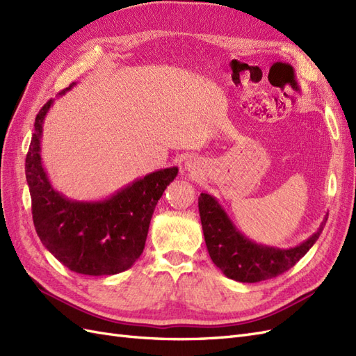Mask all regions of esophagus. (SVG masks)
I'll return each instance as SVG.
<instances>
[{
  "label": "esophagus",
  "mask_w": 356,
  "mask_h": 356,
  "mask_svg": "<svg viewBox=\"0 0 356 356\" xmlns=\"http://www.w3.org/2000/svg\"><path fill=\"white\" fill-rule=\"evenodd\" d=\"M186 170L191 175H197L202 172V161L197 157H188L184 163Z\"/></svg>",
  "instance_id": "esophagus-1"
}]
</instances>
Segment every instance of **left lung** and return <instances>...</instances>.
I'll return each mask as SVG.
<instances>
[{
  "label": "left lung",
  "mask_w": 356,
  "mask_h": 356,
  "mask_svg": "<svg viewBox=\"0 0 356 356\" xmlns=\"http://www.w3.org/2000/svg\"><path fill=\"white\" fill-rule=\"evenodd\" d=\"M199 213L204 243L213 264L233 281L248 284L267 281L289 270L319 239L328 218L325 213L319 229L305 242L284 250L248 239L236 229L218 200L207 191L199 196Z\"/></svg>",
  "instance_id": "obj_1"
}]
</instances>
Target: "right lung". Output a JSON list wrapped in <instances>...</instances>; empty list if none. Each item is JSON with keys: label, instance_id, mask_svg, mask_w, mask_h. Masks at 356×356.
<instances>
[{"label": "right lung", "instance_id": "right-lung-1", "mask_svg": "<svg viewBox=\"0 0 356 356\" xmlns=\"http://www.w3.org/2000/svg\"><path fill=\"white\" fill-rule=\"evenodd\" d=\"M51 105L53 99L35 117L25 161L38 238L58 261L75 273L104 276L124 272L143 254L156 204L178 175V168L154 170L102 200L68 199L51 186L41 160L42 123Z\"/></svg>", "mask_w": 356, "mask_h": 356}]
</instances>
